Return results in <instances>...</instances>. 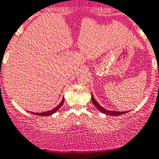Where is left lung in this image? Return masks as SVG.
<instances>
[{
    "instance_id": "1",
    "label": "left lung",
    "mask_w": 159,
    "mask_h": 159,
    "mask_svg": "<svg viewBox=\"0 0 159 159\" xmlns=\"http://www.w3.org/2000/svg\"><path fill=\"white\" fill-rule=\"evenodd\" d=\"M91 101L93 102V105L99 110L101 112L104 113L105 115H108V116H120V115L124 114V113H126V111H109V110H107L105 108H104L103 107L101 106L98 103V101H96V100L94 99V97L93 95L91 93Z\"/></svg>"
}]
</instances>
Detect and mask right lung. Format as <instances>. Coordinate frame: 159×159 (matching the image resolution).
Wrapping results in <instances>:
<instances>
[{
  "instance_id": "obj_1",
  "label": "right lung",
  "mask_w": 159,
  "mask_h": 159,
  "mask_svg": "<svg viewBox=\"0 0 159 159\" xmlns=\"http://www.w3.org/2000/svg\"><path fill=\"white\" fill-rule=\"evenodd\" d=\"M65 101V98H63L62 100H61V101L60 102L59 105H58V106H56L55 108H53L52 110H50V111H44V112H40V113H36V112H30L32 113V114L33 115H37V116H51V115H53L54 113H55L56 111H58V109H59L60 108H61V106H62L63 103H64Z\"/></svg>"
}]
</instances>
